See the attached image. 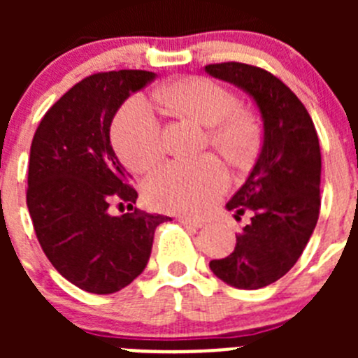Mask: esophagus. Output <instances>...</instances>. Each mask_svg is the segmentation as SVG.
Returning a JSON list of instances; mask_svg holds the SVG:
<instances>
[{"label": "esophagus", "instance_id": "34e87169", "mask_svg": "<svg viewBox=\"0 0 358 358\" xmlns=\"http://www.w3.org/2000/svg\"><path fill=\"white\" fill-rule=\"evenodd\" d=\"M178 222H182L183 225L194 227V229H204L206 222L202 220H196V218H189V216H178Z\"/></svg>", "mask_w": 358, "mask_h": 358}]
</instances>
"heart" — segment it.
Masks as SVG:
<instances>
[{"label":"heart","instance_id":"heart-1","mask_svg":"<svg viewBox=\"0 0 358 358\" xmlns=\"http://www.w3.org/2000/svg\"><path fill=\"white\" fill-rule=\"evenodd\" d=\"M166 109L208 128L209 142L227 159L244 162L258 147V124L239 109V100L218 83L201 76L176 79L157 90ZM112 145L131 171H147L162 154L159 121L143 96L126 100L112 122ZM229 176L211 156L173 161L143 183L147 201L157 209L199 215L211 208L227 189Z\"/></svg>","mask_w":358,"mask_h":358}]
</instances>
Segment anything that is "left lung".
<instances>
[{"instance_id": "obj_1", "label": "left lung", "mask_w": 358, "mask_h": 358, "mask_svg": "<svg viewBox=\"0 0 358 358\" xmlns=\"http://www.w3.org/2000/svg\"><path fill=\"white\" fill-rule=\"evenodd\" d=\"M209 76L248 93L263 122V145L246 183L227 202L251 222L236 234V249L209 262L211 272L237 289H259L292 268L319 220V136L298 96L270 72L239 62L211 64Z\"/></svg>"}]
</instances>
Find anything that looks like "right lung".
Masks as SVG:
<instances>
[{"label":"right lung","instance_id":"1","mask_svg":"<svg viewBox=\"0 0 358 358\" xmlns=\"http://www.w3.org/2000/svg\"><path fill=\"white\" fill-rule=\"evenodd\" d=\"M154 79L149 71L83 79L46 112L31 143L27 208L36 236L57 272L93 294L131 284L149 263L157 225L171 220L138 209L109 213L112 201L133 208L138 197L112 149V119Z\"/></svg>","mask_w":358,"mask_h":358}]
</instances>
